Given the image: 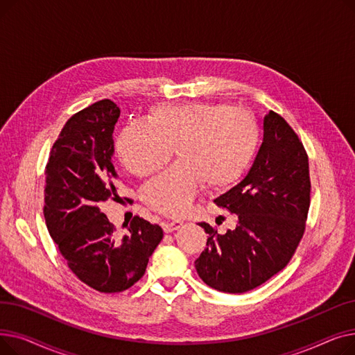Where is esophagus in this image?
Listing matches in <instances>:
<instances>
[{
	"label": "esophagus",
	"mask_w": 355,
	"mask_h": 355,
	"mask_svg": "<svg viewBox=\"0 0 355 355\" xmlns=\"http://www.w3.org/2000/svg\"><path fill=\"white\" fill-rule=\"evenodd\" d=\"M162 227H164V232H165V233H171V232H175V230H178V229L182 227V221H180V220L165 221L164 225H162Z\"/></svg>",
	"instance_id": "34e87169"
}]
</instances>
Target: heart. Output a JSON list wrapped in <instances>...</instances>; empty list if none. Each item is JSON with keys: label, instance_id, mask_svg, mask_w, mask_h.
<instances>
[{"label": "heart", "instance_id": "b5f03b06", "mask_svg": "<svg viewBox=\"0 0 355 355\" xmlns=\"http://www.w3.org/2000/svg\"><path fill=\"white\" fill-rule=\"evenodd\" d=\"M260 128L256 118L230 103H159L146 122L126 125L116 139V154L138 177L153 174L171 159L178 164L145 184L149 209L170 217L187 211L204 185L225 191L246 174L257 153Z\"/></svg>", "mask_w": 355, "mask_h": 355}]
</instances>
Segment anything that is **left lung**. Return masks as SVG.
Wrapping results in <instances>:
<instances>
[{
    "label": "left lung",
    "instance_id": "8db88e82",
    "mask_svg": "<svg viewBox=\"0 0 355 355\" xmlns=\"http://www.w3.org/2000/svg\"><path fill=\"white\" fill-rule=\"evenodd\" d=\"M237 216L234 230L209 234L196 260L204 284L227 292L252 291L281 272L300 246L311 202L308 154L289 123L270 110L263 119V142L246 178L214 200Z\"/></svg>",
    "mask_w": 355,
    "mask_h": 355
}]
</instances>
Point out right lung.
<instances>
[{
  "mask_svg": "<svg viewBox=\"0 0 355 355\" xmlns=\"http://www.w3.org/2000/svg\"><path fill=\"white\" fill-rule=\"evenodd\" d=\"M119 115L109 99L79 110L63 126L46 165L49 233L79 281L103 293L137 284L164 236L159 226L135 216L122 237L99 209L116 196L112 157Z\"/></svg>",
  "mask_w": 355,
  "mask_h": 355,
  "instance_id": "1",
  "label": "right lung"
}]
</instances>
